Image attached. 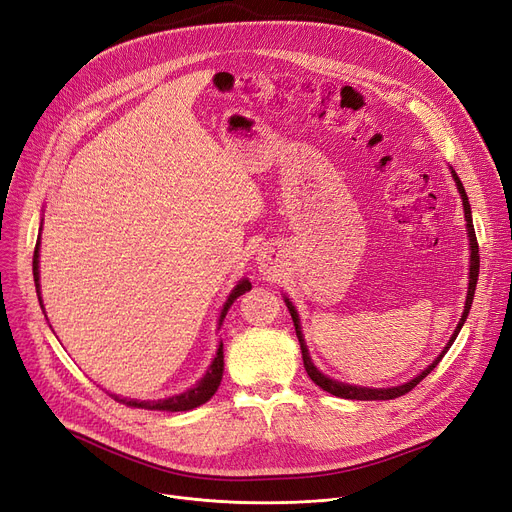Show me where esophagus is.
<instances>
[{"label": "esophagus", "instance_id": "esophagus-1", "mask_svg": "<svg viewBox=\"0 0 512 512\" xmlns=\"http://www.w3.org/2000/svg\"><path fill=\"white\" fill-rule=\"evenodd\" d=\"M274 259H276V253H274V251H265L259 261H261V263H272Z\"/></svg>", "mask_w": 512, "mask_h": 512}]
</instances>
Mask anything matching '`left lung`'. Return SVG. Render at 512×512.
I'll use <instances>...</instances> for the list:
<instances>
[{
  "label": "left lung",
  "instance_id": "obj_1",
  "mask_svg": "<svg viewBox=\"0 0 512 512\" xmlns=\"http://www.w3.org/2000/svg\"><path fill=\"white\" fill-rule=\"evenodd\" d=\"M454 173V171H452ZM454 182H456V186H458V192H460V196H462V205H464V219H466V230H469V240H471V272H469V295H466V303H464V314H462V318H460V322H458V326H456V330H454V335H452V339H450V343L446 345V349L441 351V355L439 358H435V362L427 368V370H422L416 379H412L410 383H406V385H399V387H393V389H368V387H353V385H345V383H339V381H332V379H328V376H324L314 364H311V360H309V353H307V347H305V341H303V335H301V326H299V316H297V309L293 307V303L288 301V299H284L286 301V307H288V311H291V318H293V322H295V332H297V339H299V345H301V353H303V366H305V370H307V374H309V379L314 381L320 389H324V391H328V393H332V395H337V397H345V399H395V397H399V395H406L408 391H412L422 379H425V376L441 362V358L443 355H446V351L452 347V343H454V339L458 337V332H460V328H462V324H464V320H466V316H469V309H471V303H473V297H475V288H477V278H479V244H477V236H475V228H473V217H471V205H469V196H466V192H464V186H462V182L458 180V175L454 173Z\"/></svg>",
  "mask_w": 512,
  "mask_h": 512
}]
</instances>
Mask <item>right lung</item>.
Masks as SVG:
<instances>
[{"mask_svg":"<svg viewBox=\"0 0 512 512\" xmlns=\"http://www.w3.org/2000/svg\"><path fill=\"white\" fill-rule=\"evenodd\" d=\"M33 278H35V288H37V299H39V305H41V295H39V238L35 242V253H33ZM251 291V282L249 280H240V284H236V288L232 291V295L228 297L226 305H224V311H221V318H219V324L221 320L226 318L230 305L242 295ZM43 307V305H41ZM221 374H224V345H219L217 349V355L213 364L209 366L207 374L201 379V383L194 385L192 389H188L186 393H180V395H173L169 399H159V402H136V399H123V397H115L117 402L129 406V408H144V410H169V412H182V410H192L196 406H201L205 402H209V399L213 397V393L217 391L219 383H221Z\"/></svg>","mask_w":512,"mask_h":512,"instance_id":"obj_1","label":"right lung"}]
</instances>
